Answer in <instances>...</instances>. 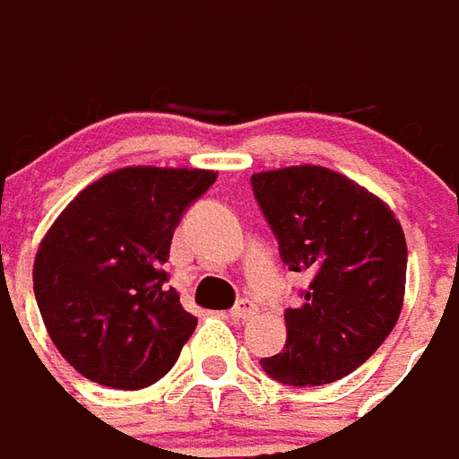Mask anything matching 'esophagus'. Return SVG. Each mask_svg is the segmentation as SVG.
I'll return each mask as SVG.
<instances>
[{
    "mask_svg": "<svg viewBox=\"0 0 459 459\" xmlns=\"http://www.w3.org/2000/svg\"><path fill=\"white\" fill-rule=\"evenodd\" d=\"M256 311H259V307H256L252 299H239L235 307H232V311H230V316L237 318V321H249Z\"/></svg>",
    "mask_w": 459,
    "mask_h": 459,
    "instance_id": "obj_1",
    "label": "esophagus"
}]
</instances>
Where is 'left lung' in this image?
I'll list each match as a JSON object with an SVG mask.
<instances>
[{
  "label": "left lung",
  "mask_w": 459,
  "mask_h": 459,
  "mask_svg": "<svg viewBox=\"0 0 459 459\" xmlns=\"http://www.w3.org/2000/svg\"><path fill=\"white\" fill-rule=\"evenodd\" d=\"M289 272L308 279L287 308V346L262 368L287 385H324L378 351L401 316L408 247L391 207L341 172L291 165L252 175Z\"/></svg>",
  "instance_id": "left-lung-1"
}]
</instances>
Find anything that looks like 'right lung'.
<instances>
[{
    "label": "right lung",
    "mask_w": 459,
    "mask_h": 459,
    "mask_svg": "<svg viewBox=\"0 0 459 459\" xmlns=\"http://www.w3.org/2000/svg\"><path fill=\"white\" fill-rule=\"evenodd\" d=\"M212 170L123 168L81 190L39 245L34 294L58 353L93 383L138 391L175 366L197 318L168 287L175 227Z\"/></svg>",
    "instance_id": "add662e5"
}]
</instances>
